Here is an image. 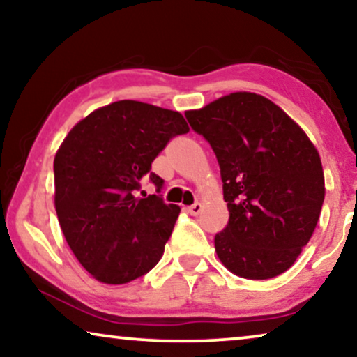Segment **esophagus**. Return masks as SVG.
<instances>
[{
	"label": "esophagus",
	"mask_w": 357,
	"mask_h": 357,
	"mask_svg": "<svg viewBox=\"0 0 357 357\" xmlns=\"http://www.w3.org/2000/svg\"><path fill=\"white\" fill-rule=\"evenodd\" d=\"M202 209H203L202 203H195V204H192V206L185 208V211H187L188 214H192V216H198V214L202 213Z\"/></svg>",
	"instance_id": "1"
}]
</instances>
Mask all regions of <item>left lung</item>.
<instances>
[{
  "label": "left lung",
  "instance_id": "1",
  "mask_svg": "<svg viewBox=\"0 0 357 357\" xmlns=\"http://www.w3.org/2000/svg\"><path fill=\"white\" fill-rule=\"evenodd\" d=\"M216 154L229 222L214 237L234 275L270 280L294 265L325 199L320 155L266 97L234 92L185 114Z\"/></svg>",
  "mask_w": 357,
  "mask_h": 357
}]
</instances>
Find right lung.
<instances>
[{"instance_id": "add662e5", "label": "right lung", "mask_w": 357, "mask_h": 357, "mask_svg": "<svg viewBox=\"0 0 357 357\" xmlns=\"http://www.w3.org/2000/svg\"><path fill=\"white\" fill-rule=\"evenodd\" d=\"M178 112L119 100L87 115L55 155V208L77 260L97 281L125 284L158 265L180 208L164 202L151 164L174 136ZM149 178L158 195L137 197Z\"/></svg>"}]
</instances>
